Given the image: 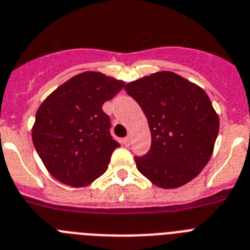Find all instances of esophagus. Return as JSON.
<instances>
[{
  "label": "esophagus",
  "mask_w": 250,
  "mask_h": 250,
  "mask_svg": "<svg viewBox=\"0 0 250 250\" xmlns=\"http://www.w3.org/2000/svg\"><path fill=\"white\" fill-rule=\"evenodd\" d=\"M122 144L125 145V146H129L131 145V137H125L122 140Z\"/></svg>",
  "instance_id": "esophagus-1"
}]
</instances>
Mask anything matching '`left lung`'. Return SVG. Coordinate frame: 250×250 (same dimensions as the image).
<instances>
[{"label":"left lung","instance_id":"1","mask_svg":"<svg viewBox=\"0 0 250 250\" xmlns=\"http://www.w3.org/2000/svg\"><path fill=\"white\" fill-rule=\"evenodd\" d=\"M144 110L151 148L136 157L138 171L164 189L184 186L212 156L220 119L206 91L170 71L151 73L125 86Z\"/></svg>","mask_w":250,"mask_h":250}]
</instances>
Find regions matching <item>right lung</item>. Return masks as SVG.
<instances>
[{"label": "right lung", "mask_w": 250, "mask_h": 250, "mask_svg": "<svg viewBox=\"0 0 250 250\" xmlns=\"http://www.w3.org/2000/svg\"><path fill=\"white\" fill-rule=\"evenodd\" d=\"M123 86L122 80L86 71L58 86L38 108L33 144L58 182L81 188L105 173L121 145L110 135V119L102 106Z\"/></svg>", "instance_id": "add662e5"}]
</instances>
